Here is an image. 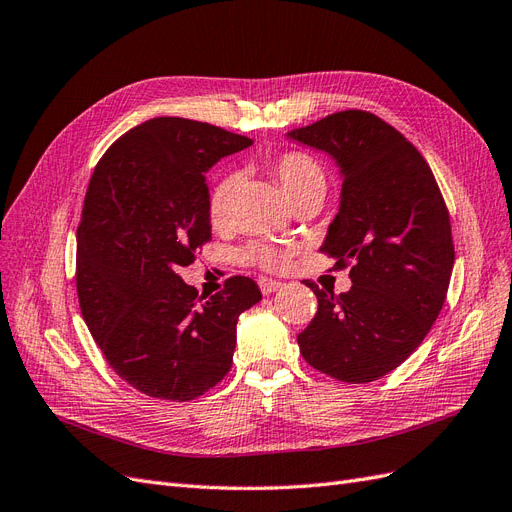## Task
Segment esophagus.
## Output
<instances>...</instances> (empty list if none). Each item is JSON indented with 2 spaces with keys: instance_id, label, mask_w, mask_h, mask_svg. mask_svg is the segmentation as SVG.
<instances>
[{
  "instance_id": "34e87169",
  "label": "esophagus",
  "mask_w": 512,
  "mask_h": 512,
  "mask_svg": "<svg viewBox=\"0 0 512 512\" xmlns=\"http://www.w3.org/2000/svg\"><path fill=\"white\" fill-rule=\"evenodd\" d=\"M282 286H284L282 282L271 280V277H260V280H258V288H260L262 294H271V292H275V290H280Z\"/></svg>"
}]
</instances>
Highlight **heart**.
<instances>
[{"label": "heart", "mask_w": 512, "mask_h": 512, "mask_svg": "<svg viewBox=\"0 0 512 512\" xmlns=\"http://www.w3.org/2000/svg\"><path fill=\"white\" fill-rule=\"evenodd\" d=\"M267 170L273 175V179L280 185L282 192L286 194L288 203L297 200L307 194H324V170L318 164L314 156H309L307 151L301 149H288L277 153V156H269L265 162ZM237 179L232 175H224L211 188L207 213L209 222L213 226H222L228 218L232 196H235ZM290 250L282 245H271V243H250L241 252L243 262L258 269L267 271H280L288 265Z\"/></svg>", "instance_id": "obj_1"}]
</instances>
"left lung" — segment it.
Listing matches in <instances>:
<instances>
[{"mask_svg":"<svg viewBox=\"0 0 512 512\" xmlns=\"http://www.w3.org/2000/svg\"><path fill=\"white\" fill-rule=\"evenodd\" d=\"M290 138L342 166V207L320 252L352 280L342 294L305 280L318 312L299 350L335 380L374 382L421 346L446 301L455 245L444 196L421 151L374 113L348 108Z\"/></svg>","mask_w":512,"mask_h":512,"instance_id":"8db88e82","label":"left lung"}]
</instances>
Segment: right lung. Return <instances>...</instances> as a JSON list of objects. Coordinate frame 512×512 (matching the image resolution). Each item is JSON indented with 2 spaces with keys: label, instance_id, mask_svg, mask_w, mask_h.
<instances>
[{
  "label": "right lung",
  "instance_id": "right-lung-1",
  "mask_svg": "<svg viewBox=\"0 0 512 512\" xmlns=\"http://www.w3.org/2000/svg\"><path fill=\"white\" fill-rule=\"evenodd\" d=\"M211 123L156 117L106 149L76 230V292L106 363L136 391L196 399L232 365L237 318L260 301L232 275L209 301L179 275L211 241L207 170L250 147Z\"/></svg>",
  "mask_w": 512,
  "mask_h": 512
}]
</instances>
